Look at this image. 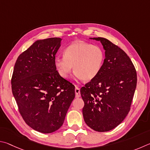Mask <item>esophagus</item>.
<instances>
[{
	"label": "esophagus",
	"mask_w": 150,
	"mask_h": 150,
	"mask_svg": "<svg viewBox=\"0 0 150 150\" xmlns=\"http://www.w3.org/2000/svg\"><path fill=\"white\" fill-rule=\"evenodd\" d=\"M75 93H76V98H80L81 96L80 95V88L76 86L75 88Z\"/></svg>",
	"instance_id": "34e87169"
}]
</instances>
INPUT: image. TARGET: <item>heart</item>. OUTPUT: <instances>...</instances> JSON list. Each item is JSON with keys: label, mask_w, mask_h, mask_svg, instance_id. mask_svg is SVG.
<instances>
[{"label": "heart", "mask_w": 150, "mask_h": 150, "mask_svg": "<svg viewBox=\"0 0 150 150\" xmlns=\"http://www.w3.org/2000/svg\"><path fill=\"white\" fill-rule=\"evenodd\" d=\"M105 52L99 46L77 41L66 47L64 56H57L54 64L60 76L67 78L72 69L78 79L90 81L100 72Z\"/></svg>", "instance_id": "b5f03b06"}]
</instances>
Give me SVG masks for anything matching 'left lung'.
<instances>
[{
  "label": "left lung",
  "mask_w": 150,
  "mask_h": 150,
  "mask_svg": "<svg viewBox=\"0 0 150 150\" xmlns=\"http://www.w3.org/2000/svg\"><path fill=\"white\" fill-rule=\"evenodd\" d=\"M99 41L105 50L100 72L80 89L84 107L82 112L88 127L107 132L121 123L130 111L137 83V74L126 52L103 38Z\"/></svg>",
  "instance_id": "1"
}]
</instances>
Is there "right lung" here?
Wrapping results in <instances>:
<instances>
[{"instance_id":"right-lung-1","label":"right lung","mask_w":150,"mask_h":150,"mask_svg":"<svg viewBox=\"0 0 150 150\" xmlns=\"http://www.w3.org/2000/svg\"><path fill=\"white\" fill-rule=\"evenodd\" d=\"M61 39L36 41L19 55L11 80L12 91L26 124L48 134L62 125L75 87L60 76L54 64Z\"/></svg>"}]
</instances>
